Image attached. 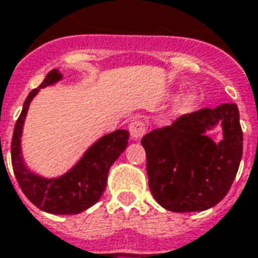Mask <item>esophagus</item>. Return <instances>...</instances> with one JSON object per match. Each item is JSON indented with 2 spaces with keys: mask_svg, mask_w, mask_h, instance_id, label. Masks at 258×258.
I'll return each instance as SVG.
<instances>
[{
  "mask_svg": "<svg viewBox=\"0 0 258 258\" xmlns=\"http://www.w3.org/2000/svg\"><path fill=\"white\" fill-rule=\"evenodd\" d=\"M147 131V122L143 120H134L130 124V134L133 137V140H140Z\"/></svg>",
  "mask_w": 258,
  "mask_h": 258,
  "instance_id": "34e87169",
  "label": "esophagus"
}]
</instances>
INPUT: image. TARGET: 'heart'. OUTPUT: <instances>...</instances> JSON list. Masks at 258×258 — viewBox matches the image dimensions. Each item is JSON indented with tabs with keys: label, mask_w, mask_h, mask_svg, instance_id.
I'll return each mask as SVG.
<instances>
[{
	"label": "heart",
	"mask_w": 258,
	"mask_h": 258,
	"mask_svg": "<svg viewBox=\"0 0 258 258\" xmlns=\"http://www.w3.org/2000/svg\"><path fill=\"white\" fill-rule=\"evenodd\" d=\"M198 100H199V97H198L196 93H189V94H186L185 99L182 100V103H180V111H188V110H190L198 103Z\"/></svg>",
	"instance_id": "heart-1"
}]
</instances>
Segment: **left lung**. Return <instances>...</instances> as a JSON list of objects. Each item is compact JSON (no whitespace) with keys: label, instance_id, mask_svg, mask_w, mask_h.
<instances>
[{"label":"left lung","instance_id":"left-lung-1","mask_svg":"<svg viewBox=\"0 0 258 258\" xmlns=\"http://www.w3.org/2000/svg\"><path fill=\"white\" fill-rule=\"evenodd\" d=\"M219 121V144L204 134ZM141 144L147 154L148 185L155 201L171 212H201L229 192L243 155V131L236 104L201 108L171 125L152 130Z\"/></svg>","mask_w":258,"mask_h":258}]
</instances>
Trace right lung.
Wrapping results in <instances>:
<instances>
[{"label":"right lung","mask_w":258,"mask_h":258,"mask_svg":"<svg viewBox=\"0 0 258 258\" xmlns=\"http://www.w3.org/2000/svg\"><path fill=\"white\" fill-rule=\"evenodd\" d=\"M60 78L62 75L57 70H50L41 86L28 94L12 134V169L19 188L36 208L53 215H78L89 209L103 195L108 169L127 148L130 133L127 130H117L100 138L92 148L87 150L78 165L60 178L45 179L29 172L21 157V134L26 111L31 100L41 87L52 85Z\"/></svg>","instance_id":"obj_1"}]
</instances>
